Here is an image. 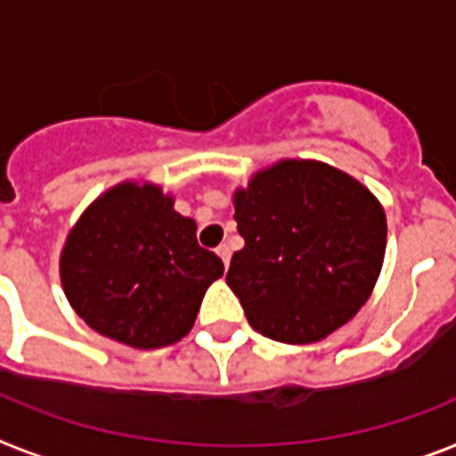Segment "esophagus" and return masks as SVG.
I'll list each match as a JSON object with an SVG mask.
<instances>
[{"label": "esophagus", "mask_w": 456, "mask_h": 456, "mask_svg": "<svg viewBox=\"0 0 456 456\" xmlns=\"http://www.w3.org/2000/svg\"><path fill=\"white\" fill-rule=\"evenodd\" d=\"M216 254L221 256V261H224V265L228 268V265H231V247H228V244H219V247H216Z\"/></svg>", "instance_id": "1"}]
</instances>
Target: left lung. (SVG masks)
<instances>
[{"mask_svg": "<svg viewBox=\"0 0 456 456\" xmlns=\"http://www.w3.org/2000/svg\"><path fill=\"white\" fill-rule=\"evenodd\" d=\"M228 287L258 333L317 342L354 317L379 277L387 219L366 186L314 160H284L235 193Z\"/></svg>", "mask_w": 456, "mask_h": 456, "instance_id": "obj_1", "label": "left lung"}]
</instances>
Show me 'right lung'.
I'll return each mask as SVG.
<instances>
[{
	"label": "right lung",
	"instance_id": "add662e5",
	"mask_svg": "<svg viewBox=\"0 0 456 456\" xmlns=\"http://www.w3.org/2000/svg\"><path fill=\"white\" fill-rule=\"evenodd\" d=\"M151 183L97 198L67 237L60 274L77 314L100 336L139 349L167 347L193 326L224 261L202 249L195 221Z\"/></svg>",
	"mask_w": 456,
	"mask_h": 456
}]
</instances>
